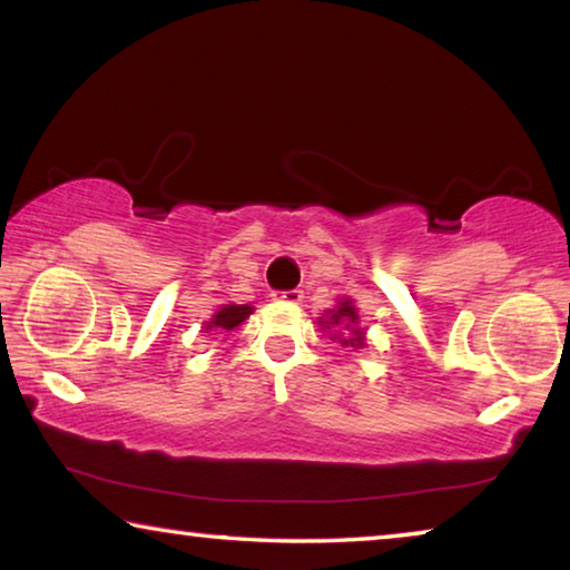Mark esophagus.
<instances>
[{"mask_svg":"<svg viewBox=\"0 0 570 570\" xmlns=\"http://www.w3.org/2000/svg\"><path fill=\"white\" fill-rule=\"evenodd\" d=\"M274 302H284V304H302L304 294L298 288H292V292H274Z\"/></svg>","mask_w":570,"mask_h":570,"instance_id":"34e87169","label":"esophagus"}]
</instances>
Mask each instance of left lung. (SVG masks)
<instances>
[{
  "label": "left lung",
  "instance_id": "8db88e82",
  "mask_svg": "<svg viewBox=\"0 0 570 570\" xmlns=\"http://www.w3.org/2000/svg\"><path fill=\"white\" fill-rule=\"evenodd\" d=\"M320 326L330 334V340L342 344L344 350H362L366 346V330L362 326L360 312H356L354 298L342 296L336 298V304L320 316Z\"/></svg>",
  "mask_w": 570,
  "mask_h": 570
}]
</instances>
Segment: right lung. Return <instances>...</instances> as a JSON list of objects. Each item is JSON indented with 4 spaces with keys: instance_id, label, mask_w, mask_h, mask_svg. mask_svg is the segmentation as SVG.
I'll list each match as a JSON object with an SVG mask.
<instances>
[{
    "instance_id": "right-lung-1",
    "label": "right lung",
    "mask_w": 570,
    "mask_h": 570,
    "mask_svg": "<svg viewBox=\"0 0 570 570\" xmlns=\"http://www.w3.org/2000/svg\"><path fill=\"white\" fill-rule=\"evenodd\" d=\"M250 314H254V306L250 304H220L214 312V316H210L208 322H204V330L228 334L234 332L236 326L244 324Z\"/></svg>"
}]
</instances>
